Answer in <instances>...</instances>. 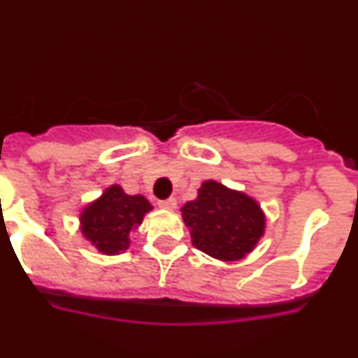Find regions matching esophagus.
<instances>
[{"mask_svg":"<svg viewBox=\"0 0 358 358\" xmlns=\"http://www.w3.org/2000/svg\"><path fill=\"white\" fill-rule=\"evenodd\" d=\"M157 204H159V208H163V210H176V208H177V201L173 197L164 199V201H159Z\"/></svg>","mask_w":358,"mask_h":358,"instance_id":"obj_1","label":"esophagus"}]
</instances>
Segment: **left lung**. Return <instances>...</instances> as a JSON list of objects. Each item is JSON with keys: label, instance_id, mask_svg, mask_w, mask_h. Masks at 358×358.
Here are the masks:
<instances>
[{"label": "left lung", "instance_id": "left-lung-1", "mask_svg": "<svg viewBox=\"0 0 358 358\" xmlns=\"http://www.w3.org/2000/svg\"><path fill=\"white\" fill-rule=\"evenodd\" d=\"M181 211L195 248L218 260H240L264 235L260 206L215 181L204 182L199 197L186 202Z\"/></svg>", "mask_w": 358, "mask_h": 358}]
</instances>
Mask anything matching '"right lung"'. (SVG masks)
<instances>
[{"mask_svg": "<svg viewBox=\"0 0 358 358\" xmlns=\"http://www.w3.org/2000/svg\"><path fill=\"white\" fill-rule=\"evenodd\" d=\"M150 202L141 195L123 194L120 186H110L80 215L82 233L98 251L118 255L129 249V233L143 222Z\"/></svg>", "mask_w": 358, "mask_h": 358, "instance_id": "1", "label": "right lung"}]
</instances>
